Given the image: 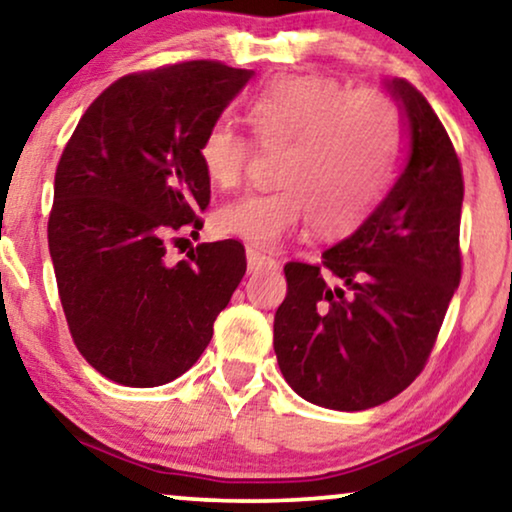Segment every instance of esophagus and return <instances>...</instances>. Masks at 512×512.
Instances as JSON below:
<instances>
[{"label":"esophagus","mask_w":512,"mask_h":512,"mask_svg":"<svg viewBox=\"0 0 512 512\" xmlns=\"http://www.w3.org/2000/svg\"><path fill=\"white\" fill-rule=\"evenodd\" d=\"M245 257H248V271H250V274H257V271H267V269L278 267V262L274 260V257L267 255V252L257 250V248L245 250Z\"/></svg>","instance_id":"34e87169"}]
</instances>
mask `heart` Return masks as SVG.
Returning a JSON list of instances; mask_svg holds the SVG:
<instances>
[{"label": "heart", "instance_id": "b5f03b06", "mask_svg": "<svg viewBox=\"0 0 512 512\" xmlns=\"http://www.w3.org/2000/svg\"><path fill=\"white\" fill-rule=\"evenodd\" d=\"M255 140L285 147L276 180L283 187L231 201L217 229L271 248L313 217L325 236L353 234L391 187L400 159V124L386 95L349 91L327 77H281L245 105ZM203 173L215 187L241 182L250 142L217 124L199 145Z\"/></svg>", "mask_w": 512, "mask_h": 512}]
</instances>
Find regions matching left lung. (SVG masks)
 <instances>
[{"label": "left lung", "instance_id": "1", "mask_svg": "<svg viewBox=\"0 0 512 512\" xmlns=\"http://www.w3.org/2000/svg\"><path fill=\"white\" fill-rule=\"evenodd\" d=\"M384 86L405 117V168L367 220L323 252L320 267L285 264L288 295L274 318L285 381L327 410H370L405 391L424 370L461 281L459 156L410 81Z\"/></svg>", "mask_w": 512, "mask_h": 512}]
</instances>
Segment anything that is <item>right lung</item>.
Instances as JSON below:
<instances>
[{
	"mask_svg": "<svg viewBox=\"0 0 512 512\" xmlns=\"http://www.w3.org/2000/svg\"><path fill=\"white\" fill-rule=\"evenodd\" d=\"M252 79L213 60L128 74L79 119L60 156L49 250L67 325L102 377L133 388L185 374L245 274L243 245L168 262L210 203L199 145Z\"/></svg>",
	"mask_w": 512,
	"mask_h": 512,
	"instance_id": "add662e5",
	"label": "right lung"
}]
</instances>
